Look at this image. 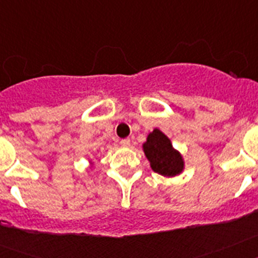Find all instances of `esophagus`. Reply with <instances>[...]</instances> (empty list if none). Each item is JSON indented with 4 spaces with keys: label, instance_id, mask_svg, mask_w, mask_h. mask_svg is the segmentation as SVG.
I'll return each mask as SVG.
<instances>
[{
    "label": "esophagus",
    "instance_id": "esophagus-1",
    "mask_svg": "<svg viewBox=\"0 0 258 258\" xmlns=\"http://www.w3.org/2000/svg\"><path fill=\"white\" fill-rule=\"evenodd\" d=\"M121 146L122 147H129V146H131V140H129V138H125V140H121Z\"/></svg>",
    "mask_w": 258,
    "mask_h": 258
}]
</instances>
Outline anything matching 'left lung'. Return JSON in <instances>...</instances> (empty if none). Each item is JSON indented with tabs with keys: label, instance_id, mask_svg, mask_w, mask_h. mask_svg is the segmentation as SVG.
<instances>
[{
	"label": "left lung",
	"instance_id": "1",
	"mask_svg": "<svg viewBox=\"0 0 258 258\" xmlns=\"http://www.w3.org/2000/svg\"><path fill=\"white\" fill-rule=\"evenodd\" d=\"M143 150L150 160L154 172L166 177H173L182 172L183 160L179 152L173 150L172 143L165 134L159 129H155L147 137V142L143 145Z\"/></svg>",
	"mask_w": 258,
	"mask_h": 258
}]
</instances>
